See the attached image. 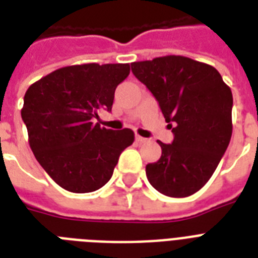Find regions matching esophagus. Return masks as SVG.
Wrapping results in <instances>:
<instances>
[{
	"mask_svg": "<svg viewBox=\"0 0 258 258\" xmlns=\"http://www.w3.org/2000/svg\"><path fill=\"white\" fill-rule=\"evenodd\" d=\"M135 141H137L138 143H145L147 139H146V138H143V137H139V135H137V137H135Z\"/></svg>",
	"mask_w": 258,
	"mask_h": 258,
	"instance_id": "obj_1",
	"label": "esophagus"
}]
</instances>
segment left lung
Instances as JSON below:
<instances>
[{
	"label": "left lung",
	"instance_id": "1",
	"mask_svg": "<svg viewBox=\"0 0 258 258\" xmlns=\"http://www.w3.org/2000/svg\"><path fill=\"white\" fill-rule=\"evenodd\" d=\"M134 76L157 99L174 141L146 166L154 188L174 198L197 192L210 179L232 138V91L212 66L183 56L131 64Z\"/></svg>",
	"mask_w": 258,
	"mask_h": 258
}]
</instances>
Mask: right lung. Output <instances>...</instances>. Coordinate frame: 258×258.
<instances>
[{
  "label": "right lung",
  "instance_id": "1",
  "mask_svg": "<svg viewBox=\"0 0 258 258\" xmlns=\"http://www.w3.org/2000/svg\"><path fill=\"white\" fill-rule=\"evenodd\" d=\"M128 64L96 62L64 67L28 88L21 117L30 149L52 179L72 192H91L112 176L121 151L133 145L130 128L93 124L100 109L111 111Z\"/></svg>",
  "mask_w": 258,
  "mask_h": 258
}]
</instances>
